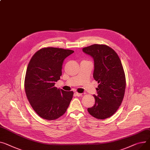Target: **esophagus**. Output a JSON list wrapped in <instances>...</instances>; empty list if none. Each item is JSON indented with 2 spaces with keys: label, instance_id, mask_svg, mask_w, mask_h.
Returning <instances> with one entry per match:
<instances>
[{
  "label": "esophagus",
  "instance_id": "34e87169",
  "mask_svg": "<svg viewBox=\"0 0 150 150\" xmlns=\"http://www.w3.org/2000/svg\"><path fill=\"white\" fill-rule=\"evenodd\" d=\"M74 95H75V96H80L82 95L81 93H78V92H75V93H74Z\"/></svg>",
  "mask_w": 150,
  "mask_h": 150
}]
</instances>
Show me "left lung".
<instances>
[{
    "instance_id": "left-lung-1",
    "label": "left lung",
    "mask_w": 150,
    "mask_h": 150,
    "mask_svg": "<svg viewBox=\"0 0 150 150\" xmlns=\"http://www.w3.org/2000/svg\"><path fill=\"white\" fill-rule=\"evenodd\" d=\"M94 59L93 78L99 84L95 103L87 111L98 119L111 117L121 105L124 96L126 79L117 53L105 45L94 44L82 49Z\"/></svg>"
}]
</instances>
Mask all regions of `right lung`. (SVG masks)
<instances>
[{
    "mask_svg": "<svg viewBox=\"0 0 150 150\" xmlns=\"http://www.w3.org/2000/svg\"><path fill=\"white\" fill-rule=\"evenodd\" d=\"M72 50L52 47L42 48L30 59L25 78V90L34 110L43 119L52 121L67 110L74 92L55 87L60 79L64 59Z\"/></svg>",
    "mask_w": 150,
    "mask_h": 150,
    "instance_id": "obj_1",
    "label": "right lung"
}]
</instances>
